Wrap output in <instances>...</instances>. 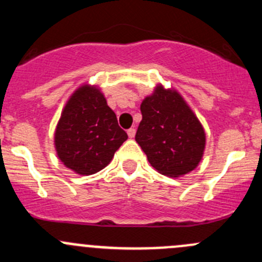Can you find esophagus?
<instances>
[{"label":"esophagus","mask_w":262,"mask_h":262,"mask_svg":"<svg viewBox=\"0 0 262 262\" xmlns=\"http://www.w3.org/2000/svg\"><path fill=\"white\" fill-rule=\"evenodd\" d=\"M128 136H129V138H134V136H136V129L134 128L128 129Z\"/></svg>","instance_id":"obj_1"}]
</instances>
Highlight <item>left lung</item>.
Wrapping results in <instances>:
<instances>
[{"label": "left lung", "instance_id": "obj_1", "mask_svg": "<svg viewBox=\"0 0 262 262\" xmlns=\"http://www.w3.org/2000/svg\"><path fill=\"white\" fill-rule=\"evenodd\" d=\"M141 113L136 141L150 165L170 178L194 170L203 157L205 133L180 94L157 86L143 100Z\"/></svg>", "mask_w": 262, "mask_h": 262}]
</instances>
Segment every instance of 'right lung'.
Instances as JSON below:
<instances>
[{
  "label": "right lung",
  "mask_w": 262,
  "mask_h": 262,
  "mask_svg": "<svg viewBox=\"0 0 262 262\" xmlns=\"http://www.w3.org/2000/svg\"><path fill=\"white\" fill-rule=\"evenodd\" d=\"M128 134L96 87L82 86L63 109L54 143L59 160L80 175L106 167Z\"/></svg>",
  "instance_id": "obj_1"
}]
</instances>
